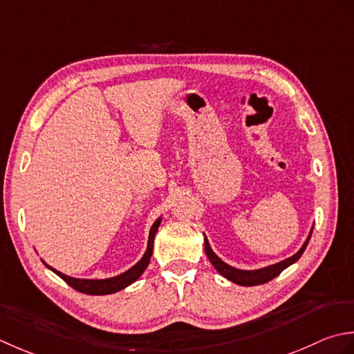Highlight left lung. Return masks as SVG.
I'll return each mask as SVG.
<instances>
[{
    "mask_svg": "<svg viewBox=\"0 0 354 354\" xmlns=\"http://www.w3.org/2000/svg\"><path fill=\"white\" fill-rule=\"evenodd\" d=\"M312 232H313V227L310 229L307 240L304 241V244H302L301 249L295 255L288 257V258L283 259V261H279V263H275V264H272V266H266V268H261V269H254V270L236 269V268H232V266H229L227 263L223 261V259L211 249V244H209L206 235H205V252H206V255L209 258V261L212 263V266H214L215 269H217V272L220 273V275H223L229 281H232V283H235L238 286L250 287V286H258V284L268 283V281L278 277L281 272L288 268V266H292L293 263H297L298 259L301 258V255L304 254V250L307 248L310 236H312Z\"/></svg>",
    "mask_w": 354,
    "mask_h": 354,
    "instance_id": "left-lung-1",
    "label": "left lung"
}]
</instances>
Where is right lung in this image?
Here are the masks:
<instances>
[{
    "label": "right lung",
    "instance_id": "obj_1",
    "mask_svg": "<svg viewBox=\"0 0 354 354\" xmlns=\"http://www.w3.org/2000/svg\"><path fill=\"white\" fill-rule=\"evenodd\" d=\"M160 221H162V215L153 223V226H151V229H149L148 244H147L145 254H143V257L133 266L131 269L125 270L124 273H120V275L111 277V278H104V279L73 278V277L66 275V273H62V272H59V270L53 269L52 266H48V264L44 261V259H42V263H44L50 270L55 272L57 277L62 278L68 286L73 287L75 290H77V292H82V293H86V295H111V293L120 292V290H124L125 287H128L129 284H133L134 281L139 279L142 273L145 272V269L148 268L151 255H153L154 236H156V232H157L158 226H160Z\"/></svg>",
    "mask_w": 354,
    "mask_h": 354
}]
</instances>
